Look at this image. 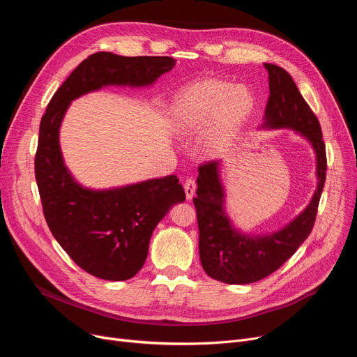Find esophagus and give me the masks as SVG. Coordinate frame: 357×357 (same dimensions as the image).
Wrapping results in <instances>:
<instances>
[{"instance_id":"1","label":"esophagus","mask_w":357,"mask_h":357,"mask_svg":"<svg viewBox=\"0 0 357 357\" xmlns=\"http://www.w3.org/2000/svg\"><path fill=\"white\" fill-rule=\"evenodd\" d=\"M183 190H185V195L188 199H192L195 190H197V182L194 178H186L183 182Z\"/></svg>"}]
</instances>
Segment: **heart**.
I'll use <instances>...</instances> for the list:
<instances>
[{
  "mask_svg": "<svg viewBox=\"0 0 357 357\" xmlns=\"http://www.w3.org/2000/svg\"><path fill=\"white\" fill-rule=\"evenodd\" d=\"M253 108L252 92L243 85L207 79L183 91L172 111V126L179 135H192L213 119L204 150L215 153L226 146Z\"/></svg>",
  "mask_w": 357,
  "mask_h": 357,
  "instance_id": "obj_1",
  "label": "heart"
}]
</instances>
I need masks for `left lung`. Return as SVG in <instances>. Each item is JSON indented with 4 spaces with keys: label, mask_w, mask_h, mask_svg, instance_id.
I'll return each instance as SVG.
<instances>
[{
    "label": "left lung",
    "mask_w": 357,
    "mask_h": 357,
    "mask_svg": "<svg viewBox=\"0 0 357 357\" xmlns=\"http://www.w3.org/2000/svg\"><path fill=\"white\" fill-rule=\"evenodd\" d=\"M269 73V100L265 127H289L305 136L317 155V191L303 214L269 236L249 237L236 231L224 213V192L218 162L201 163L194 205L199 230V259L208 276L230 285H245L278 271L310 236L326 182L327 155L321 126L299 93L291 75L280 66L265 63Z\"/></svg>",
    "instance_id": "obj_1"
}]
</instances>
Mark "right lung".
I'll return each instance as SVG.
<instances>
[{"label": "right lung", "instance_id": "obj_1", "mask_svg": "<svg viewBox=\"0 0 357 357\" xmlns=\"http://www.w3.org/2000/svg\"><path fill=\"white\" fill-rule=\"evenodd\" d=\"M174 66L169 56L93 53L54 92L42 117L34 174L46 222L75 264L97 278H133L144 265L158 222L185 201V191L175 175L108 191L82 188L62 160L61 121L69 102L82 93L104 85H150Z\"/></svg>", "mask_w": 357, "mask_h": 357}]
</instances>
